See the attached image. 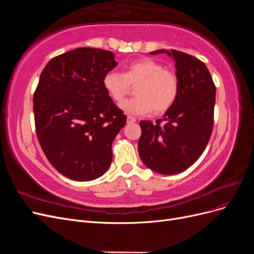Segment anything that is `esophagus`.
<instances>
[{"mask_svg": "<svg viewBox=\"0 0 254 254\" xmlns=\"http://www.w3.org/2000/svg\"><path fill=\"white\" fill-rule=\"evenodd\" d=\"M135 122H136V120L134 118L128 115V117H127V123H128V124H132V123H135Z\"/></svg>", "mask_w": 254, "mask_h": 254, "instance_id": "esophagus-1", "label": "esophagus"}]
</instances>
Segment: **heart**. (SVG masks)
<instances>
[{
  "mask_svg": "<svg viewBox=\"0 0 254 254\" xmlns=\"http://www.w3.org/2000/svg\"><path fill=\"white\" fill-rule=\"evenodd\" d=\"M130 84L136 87L134 96L121 104L122 110L133 115L147 114L155 110L160 114L167 111L176 102L179 81L175 73L165 70L162 64L151 58L132 61L124 67V72H107L103 86L115 103L124 101Z\"/></svg>",
  "mask_w": 254,
  "mask_h": 254,
  "instance_id": "1",
  "label": "heart"
}]
</instances>
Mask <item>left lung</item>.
<instances>
[{
  "instance_id": "1",
  "label": "left lung",
  "mask_w": 254,
  "mask_h": 254,
  "mask_svg": "<svg viewBox=\"0 0 254 254\" xmlns=\"http://www.w3.org/2000/svg\"><path fill=\"white\" fill-rule=\"evenodd\" d=\"M173 58L179 92L176 102L156 124L141 121L137 149L143 163L162 175H175L193 165L205 149L212 134L215 84L206 65L189 54L158 50ZM164 122L163 126L159 123Z\"/></svg>"
}]
</instances>
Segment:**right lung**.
Segmentation results:
<instances>
[{"mask_svg":"<svg viewBox=\"0 0 254 254\" xmlns=\"http://www.w3.org/2000/svg\"><path fill=\"white\" fill-rule=\"evenodd\" d=\"M117 65L110 51L79 48L51 59L40 75L37 136L50 163L68 179L91 181L110 167L112 142L127 120L103 86Z\"/></svg>","mask_w":254,"mask_h":254,"instance_id":"1","label":"right lung"}]
</instances>
